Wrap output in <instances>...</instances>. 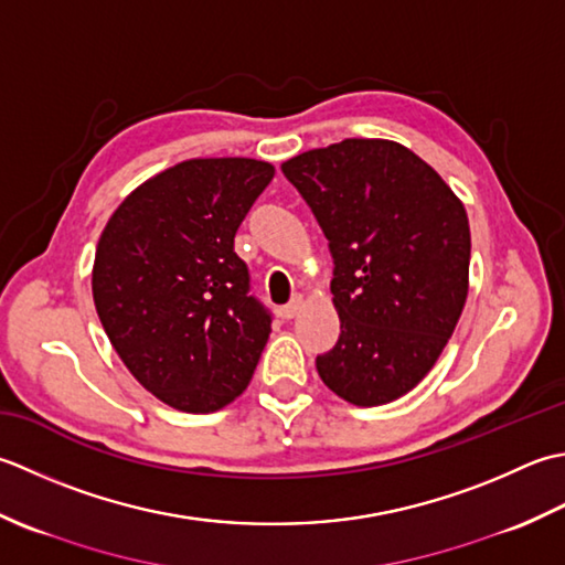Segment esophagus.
Segmentation results:
<instances>
[{
  "label": "esophagus",
  "mask_w": 565,
  "mask_h": 565,
  "mask_svg": "<svg viewBox=\"0 0 565 565\" xmlns=\"http://www.w3.org/2000/svg\"><path fill=\"white\" fill-rule=\"evenodd\" d=\"M302 305H305V297L302 295H295L290 302H287L285 307H280V317L282 319H292V317H297V312L299 309H302Z\"/></svg>",
  "instance_id": "1"
}]
</instances>
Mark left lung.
Segmentation results:
<instances>
[{
    "mask_svg": "<svg viewBox=\"0 0 565 565\" xmlns=\"http://www.w3.org/2000/svg\"><path fill=\"white\" fill-rule=\"evenodd\" d=\"M329 238L337 347L324 385L355 407L387 405L439 361L468 297L470 226L444 178L385 138H347L282 163Z\"/></svg>",
    "mask_w": 565,
    "mask_h": 565,
    "instance_id": "1",
    "label": "left lung"
}]
</instances>
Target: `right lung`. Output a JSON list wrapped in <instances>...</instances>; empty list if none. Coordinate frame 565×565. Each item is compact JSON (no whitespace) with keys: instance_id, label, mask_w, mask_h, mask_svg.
<instances>
[{"instance_id":"obj_1","label":"right lung","mask_w":565,"mask_h":565,"mask_svg":"<svg viewBox=\"0 0 565 565\" xmlns=\"http://www.w3.org/2000/svg\"><path fill=\"white\" fill-rule=\"evenodd\" d=\"M275 168L192 158L126 198L99 236L92 297L129 373L168 407L210 414L250 383L270 315L234 236Z\"/></svg>"}]
</instances>
